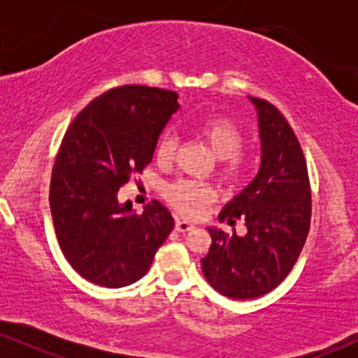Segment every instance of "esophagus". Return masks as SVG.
Masks as SVG:
<instances>
[{
	"mask_svg": "<svg viewBox=\"0 0 358 358\" xmlns=\"http://www.w3.org/2000/svg\"><path fill=\"white\" fill-rule=\"evenodd\" d=\"M195 227V225L192 224V222H188V220H176V224H175V229L178 232H188V231H192V229Z\"/></svg>",
	"mask_w": 358,
	"mask_h": 358,
	"instance_id": "esophagus-1",
	"label": "esophagus"
}]
</instances>
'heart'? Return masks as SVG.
I'll return each instance as SVG.
<instances>
[{
	"label": "heart",
	"instance_id": "1",
	"mask_svg": "<svg viewBox=\"0 0 358 358\" xmlns=\"http://www.w3.org/2000/svg\"><path fill=\"white\" fill-rule=\"evenodd\" d=\"M196 134L207 143L212 153L219 158L217 171L224 180L234 182L244 176L249 168V156L241 150L244 145V131L227 116H208L196 122ZM178 148L175 131H163L156 143V159L162 165L173 162ZM165 196L183 215H196L215 199V190L208 183L195 180H178L165 188Z\"/></svg>",
	"mask_w": 358,
	"mask_h": 358
}]
</instances>
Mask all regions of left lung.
<instances>
[{"label": "left lung", "mask_w": 358, "mask_h": 358, "mask_svg": "<svg viewBox=\"0 0 358 358\" xmlns=\"http://www.w3.org/2000/svg\"><path fill=\"white\" fill-rule=\"evenodd\" d=\"M249 99L257 110L261 166L219 215L229 224L244 219L248 234L210 227L212 244L202 259L205 279L232 299L259 298L282 282L298 261L311 220L310 178L296 134L273 104Z\"/></svg>", "instance_id": "obj_1"}]
</instances>
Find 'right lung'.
<instances>
[{
	"label": "right lung",
	"instance_id": "right-lung-1",
	"mask_svg": "<svg viewBox=\"0 0 358 358\" xmlns=\"http://www.w3.org/2000/svg\"><path fill=\"white\" fill-rule=\"evenodd\" d=\"M176 99L146 85L110 89L77 114L62 139L50 182L53 227L65 259L94 285H133L173 231L165 205L153 200L134 213L117 192L151 163Z\"/></svg>",
	"mask_w": 358,
	"mask_h": 358
}]
</instances>
